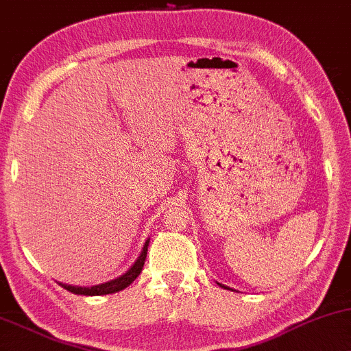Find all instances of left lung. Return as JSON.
<instances>
[{
  "mask_svg": "<svg viewBox=\"0 0 351 351\" xmlns=\"http://www.w3.org/2000/svg\"><path fill=\"white\" fill-rule=\"evenodd\" d=\"M219 286H222V288H227V286H223V285H219Z\"/></svg>",
  "mask_w": 351,
  "mask_h": 351,
  "instance_id": "8db88e82",
  "label": "left lung"
}]
</instances>
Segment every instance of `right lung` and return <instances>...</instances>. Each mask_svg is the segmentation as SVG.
Segmentation results:
<instances>
[{
	"mask_svg": "<svg viewBox=\"0 0 351 351\" xmlns=\"http://www.w3.org/2000/svg\"><path fill=\"white\" fill-rule=\"evenodd\" d=\"M147 247H149V240H147L145 245H143V250L138 256L137 261L130 267L128 273H124L122 276L116 278V280L104 282V285H98V286H91V288H80V286H70V285H63V282H58L63 289L70 291L73 294H83V296H104V294H112L117 293V291L125 289L132 282L135 278L138 276L143 268V263H145L147 258Z\"/></svg>",
	"mask_w": 351,
	"mask_h": 351,
	"instance_id": "right-lung-1",
	"label": "right lung"
}]
</instances>
